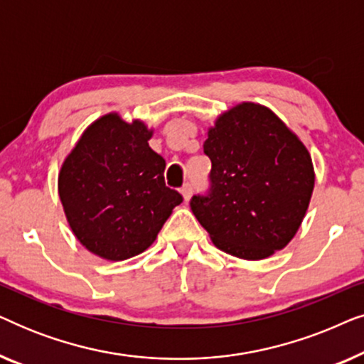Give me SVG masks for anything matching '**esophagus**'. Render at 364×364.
Masks as SVG:
<instances>
[{
    "label": "esophagus",
    "mask_w": 364,
    "mask_h": 364,
    "mask_svg": "<svg viewBox=\"0 0 364 364\" xmlns=\"http://www.w3.org/2000/svg\"><path fill=\"white\" fill-rule=\"evenodd\" d=\"M181 192H182V196H183V200L186 202H188L191 200V197H192V183H183V187L181 188Z\"/></svg>",
    "instance_id": "34e87169"
}]
</instances>
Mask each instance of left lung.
<instances>
[{"mask_svg": "<svg viewBox=\"0 0 364 364\" xmlns=\"http://www.w3.org/2000/svg\"><path fill=\"white\" fill-rule=\"evenodd\" d=\"M212 162L207 196L191 208L213 245L243 260H262L295 237L315 187L310 152L260 104L243 102L208 129Z\"/></svg>", "mask_w": 364, "mask_h": 364, "instance_id": "8db88e82", "label": "left lung"}]
</instances>
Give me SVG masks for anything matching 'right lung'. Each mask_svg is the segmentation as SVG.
Returning a JSON list of instances; mask_svg holds the SVG:
<instances>
[{
  "label": "right lung",
  "instance_id": "add662e5",
  "mask_svg": "<svg viewBox=\"0 0 364 364\" xmlns=\"http://www.w3.org/2000/svg\"><path fill=\"white\" fill-rule=\"evenodd\" d=\"M151 137L144 122L106 114L63 164L58 188L64 213L94 255L119 262L142 253L182 202L166 186V161L149 147Z\"/></svg>",
  "mask_w": 364,
  "mask_h": 364
}]
</instances>
